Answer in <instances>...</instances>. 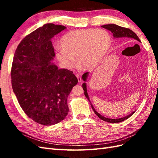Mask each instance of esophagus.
I'll list each match as a JSON object with an SVG mask.
<instances>
[{
    "label": "esophagus",
    "mask_w": 158,
    "mask_h": 158,
    "mask_svg": "<svg viewBox=\"0 0 158 158\" xmlns=\"http://www.w3.org/2000/svg\"><path fill=\"white\" fill-rule=\"evenodd\" d=\"M76 77H77V78L78 79V82H79V83H81V81H82V79H81V76H80L79 74L77 73V74H76Z\"/></svg>",
    "instance_id": "esophagus-1"
}]
</instances>
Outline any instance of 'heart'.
<instances>
[{
    "label": "heart",
    "mask_w": 158,
    "mask_h": 158,
    "mask_svg": "<svg viewBox=\"0 0 158 158\" xmlns=\"http://www.w3.org/2000/svg\"><path fill=\"white\" fill-rule=\"evenodd\" d=\"M111 36L105 30H83L66 33L56 49V57L62 67L75 68L77 64L83 69L94 68L106 54L111 45Z\"/></svg>",
    "instance_id": "heart-1"
}]
</instances>
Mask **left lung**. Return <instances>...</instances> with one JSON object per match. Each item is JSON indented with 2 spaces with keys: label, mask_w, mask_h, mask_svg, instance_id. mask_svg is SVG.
<instances>
[{
  "label": "left lung",
  "mask_w": 158,
  "mask_h": 158,
  "mask_svg": "<svg viewBox=\"0 0 158 158\" xmlns=\"http://www.w3.org/2000/svg\"><path fill=\"white\" fill-rule=\"evenodd\" d=\"M102 27L104 28H106L108 30V31H110L113 33V35L114 36V38H124V39H130L131 40H136V41L140 42V40L138 37L135 32H134L132 31H131L129 28H123L122 27V26H117L116 24H106V25H103L102 26ZM88 72L85 73L83 75H82V79L84 81H86L87 78H88ZM83 89L84 90V94L87 98L88 99V100L90 102V105H91L92 108L93 109L94 111L96 113V115L98 116L100 119H101L102 120L105 121V122H107L109 123H119L121 122H123V121L127 119V118H129L130 117L132 116L134 113H135V111H134L132 113L130 114V115H127L126 117H122V118H118V119H110V118H107V117H105L104 116L101 115L100 114H99L98 112L96 111L95 109L94 108L93 105H92L91 102H90V100L89 98V96L88 94V92H87V86H86V83L84 82L82 85Z\"/></svg>",
  "instance_id": "obj_1"
}]
</instances>
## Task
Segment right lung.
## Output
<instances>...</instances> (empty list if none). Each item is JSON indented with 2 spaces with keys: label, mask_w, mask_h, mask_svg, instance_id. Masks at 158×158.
Segmentation results:
<instances>
[{
  "label": "right lung",
  "mask_w": 158,
  "mask_h": 158,
  "mask_svg": "<svg viewBox=\"0 0 158 158\" xmlns=\"http://www.w3.org/2000/svg\"><path fill=\"white\" fill-rule=\"evenodd\" d=\"M66 28L44 24L22 39L13 56V92L29 118L41 125H54L65 118L67 98L78 83L73 71L52 62L55 53L51 39Z\"/></svg>",
  "instance_id": "add662e5"
}]
</instances>
